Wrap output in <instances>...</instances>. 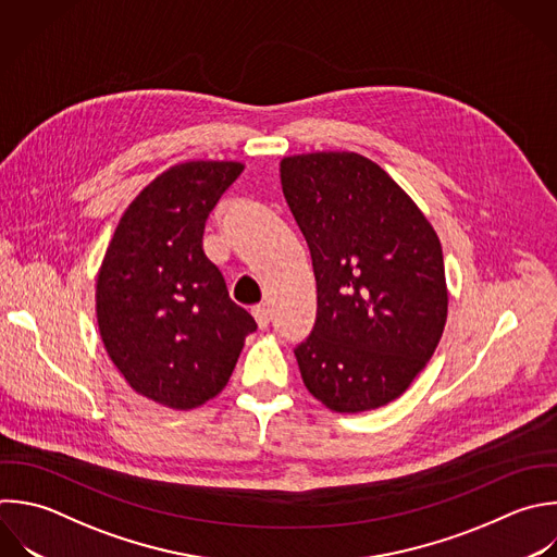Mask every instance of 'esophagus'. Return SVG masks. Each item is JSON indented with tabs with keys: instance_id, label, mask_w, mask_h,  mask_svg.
Returning a JSON list of instances; mask_svg holds the SVG:
<instances>
[{
	"instance_id": "esophagus-1",
	"label": "esophagus",
	"mask_w": 557,
	"mask_h": 557,
	"mask_svg": "<svg viewBox=\"0 0 557 557\" xmlns=\"http://www.w3.org/2000/svg\"><path fill=\"white\" fill-rule=\"evenodd\" d=\"M252 315H255V320H257L259 329H265V326L270 324V309H268L265 305L255 307V309H252Z\"/></svg>"
}]
</instances>
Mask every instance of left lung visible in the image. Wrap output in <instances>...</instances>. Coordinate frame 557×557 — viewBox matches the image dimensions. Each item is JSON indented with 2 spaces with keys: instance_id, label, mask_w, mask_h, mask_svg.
Segmentation results:
<instances>
[{
  "instance_id": "1",
  "label": "left lung",
  "mask_w": 557,
  "mask_h": 557,
  "mask_svg": "<svg viewBox=\"0 0 557 557\" xmlns=\"http://www.w3.org/2000/svg\"><path fill=\"white\" fill-rule=\"evenodd\" d=\"M283 196L318 285V315L294 352L331 411L396 400L444 333L448 289L437 233L405 189L357 152L281 161Z\"/></svg>"
}]
</instances>
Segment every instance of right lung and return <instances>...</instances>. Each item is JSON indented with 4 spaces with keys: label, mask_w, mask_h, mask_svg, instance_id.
Here are the masks:
<instances>
[{
    "label": "right lung",
    "mask_w": 557,
    "mask_h": 557,
    "mask_svg": "<svg viewBox=\"0 0 557 557\" xmlns=\"http://www.w3.org/2000/svg\"><path fill=\"white\" fill-rule=\"evenodd\" d=\"M244 172L239 161H187L124 211L96 283L104 348L148 400L189 411L218 396L257 331L202 250L205 222Z\"/></svg>",
    "instance_id": "add662e5"
}]
</instances>
